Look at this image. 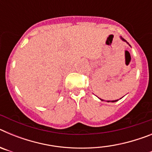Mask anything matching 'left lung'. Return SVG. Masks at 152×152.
<instances>
[{
  "label": "left lung",
  "instance_id": "left-lung-1",
  "mask_svg": "<svg viewBox=\"0 0 152 152\" xmlns=\"http://www.w3.org/2000/svg\"><path fill=\"white\" fill-rule=\"evenodd\" d=\"M120 39H121L123 40V41L126 42V43H127V44H129V42H126V40H125L124 39H123V37H122V36H120ZM129 45H130L129 44ZM120 99H121V98H120ZM100 100H102V101H103V100H102V99H100ZM118 100H111V101H110V100H107V102H112V103H114V102H116V101H118Z\"/></svg>",
  "mask_w": 152,
  "mask_h": 152
}]
</instances>
